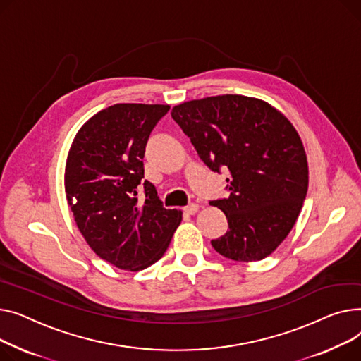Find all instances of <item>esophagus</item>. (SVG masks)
Wrapping results in <instances>:
<instances>
[{
	"instance_id": "esophagus-1",
	"label": "esophagus",
	"mask_w": 361,
	"mask_h": 361,
	"mask_svg": "<svg viewBox=\"0 0 361 361\" xmlns=\"http://www.w3.org/2000/svg\"><path fill=\"white\" fill-rule=\"evenodd\" d=\"M198 209H200V205H198V204H189V205H186V207L183 208L185 214H188V216H194Z\"/></svg>"
}]
</instances>
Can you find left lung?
<instances>
[{"label":"left lung","mask_w":361,"mask_h":361,"mask_svg":"<svg viewBox=\"0 0 361 361\" xmlns=\"http://www.w3.org/2000/svg\"><path fill=\"white\" fill-rule=\"evenodd\" d=\"M172 118L213 172H228V198L209 201L227 217L226 235L211 240L220 255L261 261L279 247L307 194L303 142L291 122L264 100L223 94L189 100Z\"/></svg>","instance_id":"obj_1"}]
</instances>
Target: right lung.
I'll return each instance as SVG.
<instances>
[{
    "instance_id": "add662e5",
    "label": "right lung",
    "mask_w": 361,
    "mask_h": 361,
    "mask_svg": "<svg viewBox=\"0 0 361 361\" xmlns=\"http://www.w3.org/2000/svg\"><path fill=\"white\" fill-rule=\"evenodd\" d=\"M169 109L109 106L81 126L67 157L66 195L75 224L96 255L121 269L157 262L182 221V211L163 208L154 185L142 180L145 144Z\"/></svg>"
}]
</instances>
